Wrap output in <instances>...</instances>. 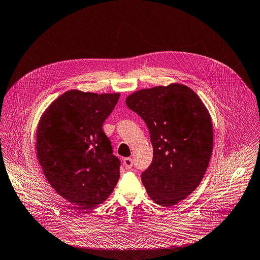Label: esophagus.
Returning <instances> with one entry per match:
<instances>
[{
	"instance_id": "esophagus-1",
	"label": "esophagus",
	"mask_w": 260,
	"mask_h": 260,
	"mask_svg": "<svg viewBox=\"0 0 260 260\" xmlns=\"http://www.w3.org/2000/svg\"><path fill=\"white\" fill-rule=\"evenodd\" d=\"M123 164L127 170H130L133 167V160L131 158H125L123 160Z\"/></svg>"
}]
</instances>
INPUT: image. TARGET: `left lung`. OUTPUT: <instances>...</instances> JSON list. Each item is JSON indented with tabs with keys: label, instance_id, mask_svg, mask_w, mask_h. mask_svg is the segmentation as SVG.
I'll return each mask as SVG.
<instances>
[{
	"label": "left lung",
	"instance_id": "left-lung-1",
	"mask_svg": "<svg viewBox=\"0 0 260 260\" xmlns=\"http://www.w3.org/2000/svg\"><path fill=\"white\" fill-rule=\"evenodd\" d=\"M126 105L150 133L153 160L141 176L148 196L163 207L175 206L198 188L210 163V113L198 95L179 83L136 91Z\"/></svg>",
	"mask_w": 260,
	"mask_h": 260
}]
</instances>
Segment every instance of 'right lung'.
<instances>
[{"instance_id": "right-lung-1", "label": "right lung", "mask_w": 260, "mask_h": 260, "mask_svg": "<svg viewBox=\"0 0 260 260\" xmlns=\"http://www.w3.org/2000/svg\"><path fill=\"white\" fill-rule=\"evenodd\" d=\"M119 96L70 90L56 98L40 120L39 162L50 186L78 209L95 208L117 185L121 163L102 125Z\"/></svg>"}]
</instances>
